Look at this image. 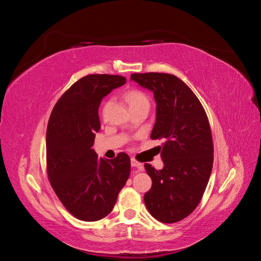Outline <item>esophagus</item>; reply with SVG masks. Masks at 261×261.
Here are the masks:
<instances>
[{"instance_id": "obj_1", "label": "esophagus", "mask_w": 261, "mask_h": 261, "mask_svg": "<svg viewBox=\"0 0 261 261\" xmlns=\"http://www.w3.org/2000/svg\"><path fill=\"white\" fill-rule=\"evenodd\" d=\"M130 164H132V167L135 169L136 172H140V171H143V169H144L143 164L138 162L136 159H134V158H132V159H130Z\"/></svg>"}]
</instances>
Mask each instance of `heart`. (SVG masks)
<instances>
[{
  "mask_svg": "<svg viewBox=\"0 0 261 261\" xmlns=\"http://www.w3.org/2000/svg\"><path fill=\"white\" fill-rule=\"evenodd\" d=\"M126 100H127L130 108H135L139 106H149V99L146 94L137 89L130 90L126 94Z\"/></svg>",
  "mask_w": 261,
  "mask_h": 261,
  "instance_id": "1",
  "label": "heart"
}]
</instances>
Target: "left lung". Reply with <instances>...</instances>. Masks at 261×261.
Instances as JSON below:
<instances>
[{
	"label": "left lung",
	"instance_id": "obj_1",
	"mask_svg": "<svg viewBox=\"0 0 261 261\" xmlns=\"http://www.w3.org/2000/svg\"><path fill=\"white\" fill-rule=\"evenodd\" d=\"M130 80L153 92L156 103L151 139H163L162 170L146 163L152 185L144 200L154 219L174 223L198 206L213 164V143L204 109L192 89L174 75L132 74Z\"/></svg>",
	"mask_w": 261,
	"mask_h": 261
}]
</instances>
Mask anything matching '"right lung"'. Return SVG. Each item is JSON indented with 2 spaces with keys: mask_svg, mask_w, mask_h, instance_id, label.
<instances>
[{
  "mask_svg": "<svg viewBox=\"0 0 261 261\" xmlns=\"http://www.w3.org/2000/svg\"><path fill=\"white\" fill-rule=\"evenodd\" d=\"M126 83L120 75L92 74L77 81L54 106L46 129V172L66 210L87 222L106 218L129 177L130 159L112 160L91 148L100 130L99 106Z\"/></svg>",
  "mask_w": 261,
  "mask_h": 261,
  "instance_id": "add662e5",
  "label": "right lung"
}]
</instances>
